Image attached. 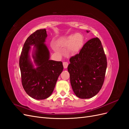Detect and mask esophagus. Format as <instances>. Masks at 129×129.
<instances>
[{
	"mask_svg": "<svg viewBox=\"0 0 129 129\" xmlns=\"http://www.w3.org/2000/svg\"><path fill=\"white\" fill-rule=\"evenodd\" d=\"M63 66L64 68H67L68 66V63L67 62H63Z\"/></svg>",
	"mask_w": 129,
	"mask_h": 129,
	"instance_id": "esophagus-1",
	"label": "esophagus"
}]
</instances>
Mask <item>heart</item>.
Here are the masks:
<instances>
[{
    "mask_svg": "<svg viewBox=\"0 0 129 129\" xmlns=\"http://www.w3.org/2000/svg\"><path fill=\"white\" fill-rule=\"evenodd\" d=\"M59 45L64 46H69L71 53H76L81 48L83 44V37L81 34H76L71 35L63 41L59 42Z\"/></svg>",
    "mask_w": 129,
    "mask_h": 129,
    "instance_id": "b5f03b06",
    "label": "heart"
}]
</instances>
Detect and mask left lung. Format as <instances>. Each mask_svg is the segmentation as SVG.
I'll return each instance as SVG.
<instances>
[{"label": "left lung", "mask_w": 129, "mask_h": 129, "mask_svg": "<svg viewBox=\"0 0 129 129\" xmlns=\"http://www.w3.org/2000/svg\"><path fill=\"white\" fill-rule=\"evenodd\" d=\"M69 61L68 71L75 94L81 99L95 95L103 86L107 66L100 39L98 37L90 39Z\"/></svg>", "instance_id": "obj_1"}]
</instances>
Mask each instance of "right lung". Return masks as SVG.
Here are the masks:
<instances>
[{"label": "right lung", "instance_id": "1", "mask_svg": "<svg viewBox=\"0 0 129 129\" xmlns=\"http://www.w3.org/2000/svg\"><path fill=\"white\" fill-rule=\"evenodd\" d=\"M47 35L45 29L36 30L25 41L19 60L21 82L24 90L33 98L43 100L49 97L63 69L61 61L49 60L50 53L44 43ZM35 45L33 57L38 67L30 61V46Z\"/></svg>", "mask_w": 129, "mask_h": 129}]
</instances>
